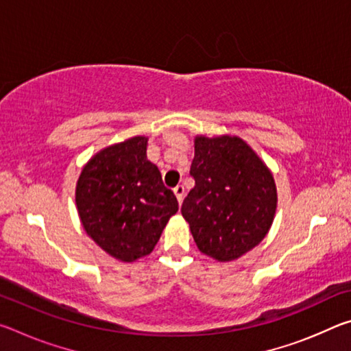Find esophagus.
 Here are the masks:
<instances>
[{
  "instance_id": "34e87169",
  "label": "esophagus",
  "mask_w": 351,
  "mask_h": 351,
  "mask_svg": "<svg viewBox=\"0 0 351 351\" xmlns=\"http://www.w3.org/2000/svg\"><path fill=\"white\" fill-rule=\"evenodd\" d=\"M173 193H175V197H176V199H178V203H182V199H184V187L182 186H176L175 189H173Z\"/></svg>"
}]
</instances>
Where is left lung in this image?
<instances>
[{
	"label": "left lung",
	"mask_w": 351,
	"mask_h": 351,
	"mask_svg": "<svg viewBox=\"0 0 351 351\" xmlns=\"http://www.w3.org/2000/svg\"><path fill=\"white\" fill-rule=\"evenodd\" d=\"M195 187L181 213L201 252L234 261L268 235L277 210L272 171L239 136H195Z\"/></svg>",
	"instance_id": "8db88e82"
}]
</instances>
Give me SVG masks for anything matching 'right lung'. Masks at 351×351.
Listing matches in <instances>:
<instances>
[{"mask_svg": "<svg viewBox=\"0 0 351 351\" xmlns=\"http://www.w3.org/2000/svg\"><path fill=\"white\" fill-rule=\"evenodd\" d=\"M147 136H133L91 156L75 184V206L88 237L123 263L152 254L178 201L147 159Z\"/></svg>", "mask_w": 351, "mask_h": 351, "instance_id": "add662e5", "label": "right lung"}]
</instances>
